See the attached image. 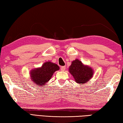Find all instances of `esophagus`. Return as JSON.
I'll use <instances>...</instances> for the list:
<instances>
[{
    "label": "esophagus",
    "mask_w": 123,
    "mask_h": 123,
    "mask_svg": "<svg viewBox=\"0 0 123 123\" xmlns=\"http://www.w3.org/2000/svg\"><path fill=\"white\" fill-rule=\"evenodd\" d=\"M66 69V66H62L61 67V70L62 71H64Z\"/></svg>",
    "instance_id": "34e87169"
}]
</instances>
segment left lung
<instances>
[{
    "mask_svg": "<svg viewBox=\"0 0 123 123\" xmlns=\"http://www.w3.org/2000/svg\"><path fill=\"white\" fill-rule=\"evenodd\" d=\"M69 71L74 78L75 82L80 84L86 83L93 75V69L88 66L84 65L78 59L71 62Z\"/></svg>",
    "mask_w": 123,
    "mask_h": 123,
    "instance_id": "left-lung-1",
    "label": "left lung"
}]
</instances>
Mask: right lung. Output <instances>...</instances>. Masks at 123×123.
I'll return each instance as SVG.
<instances>
[{"label": "right lung", "mask_w": 123, "mask_h": 123, "mask_svg": "<svg viewBox=\"0 0 123 123\" xmlns=\"http://www.w3.org/2000/svg\"><path fill=\"white\" fill-rule=\"evenodd\" d=\"M59 69L56 64L50 61L46 62L41 67L33 69L30 71L31 79L35 84L42 86L49 81L53 74Z\"/></svg>", "instance_id": "obj_1"}]
</instances>
